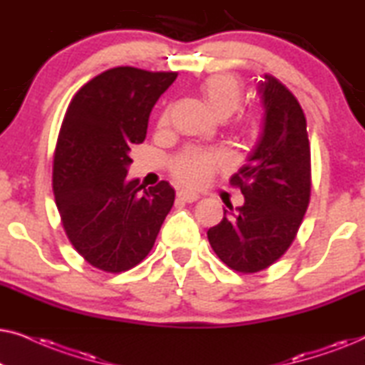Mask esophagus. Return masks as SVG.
I'll return each mask as SVG.
<instances>
[{
  "instance_id": "34e87169",
  "label": "esophagus",
  "mask_w": 365,
  "mask_h": 365,
  "mask_svg": "<svg viewBox=\"0 0 365 365\" xmlns=\"http://www.w3.org/2000/svg\"><path fill=\"white\" fill-rule=\"evenodd\" d=\"M178 197L181 199V201H186V202H194L199 199V194L194 192V191H189V189H181V191L178 192Z\"/></svg>"
}]
</instances>
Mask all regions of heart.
I'll list each match as a JSON object with an SVG mask.
<instances>
[{
    "label": "heart",
    "mask_w": 365,
    "mask_h": 365,
    "mask_svg": "<svg viewBox=\"0 0 365 365\" xmlns=\"http://www.w3.org/2000/svg\"><path fill=\"white\" fill-rule=\"evenodd\" d=\"M201 96L207 108L217 118H227L241 106L244 98V88L241 79L229 73H217L204 79L201 84ZM161 126L168 124V113H164L159 119ZM236 128L242 134H256L259 123L256 118L244 116L237 119ZM219 168V158L212 153L187 149L182 151L173 161L174 178L184 184L197 186L202 184L211 174Z\"/></svg>",
    "instance_id": "1"
}]
</instances>
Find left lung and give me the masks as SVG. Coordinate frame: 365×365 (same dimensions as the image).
<instances>
[{
    "instance_id": "8db88e82",
    "label": "left lung",
    "mask_w": 365,
    "mask_h": 365,
    "mask_svg": "<svg viewBox=\"0 0 365 365\" xmlns=\"http://www.w3.org/2000/svg\"><path fill=\"white\" fill-rule=\"evenodd\" d=\"M264 131L247 163L231 178L244 204L207 231L217 257L242 274L272 266L291 247L311 201V146L296 96L271 74L259 83Z\"/></svg>"
}]
</instances>
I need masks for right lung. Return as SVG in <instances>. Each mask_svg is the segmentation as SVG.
Segmentation results:
<instances>
[{
    "instance_id": "right-lung-1",
    "label": "right lung",
    "mask_w": 365,
    "mask_h": 365,
    "mask_svg": "<svg viewBox=\"0 0 365 365\" xmlns=\"http://www.w3.org/2000/svg\"><path fill=\"white\" fill-rule=\"evenodd\" d=\"M176 78L174 71L108 69L74 94L64 114L53 161L54 201L69 242L104 272L138 266L174 204L169 182L146 189L126 174L151 109Z\"/></svg>"
}]
</instances>
